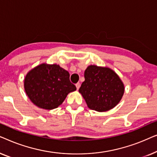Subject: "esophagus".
I'll return each mask as SVG.
<instances>
[{"label": "esophagus", "mask_w": 157, "mask_h": 157, "mask_svg": "<svg viewBox=\"0 0 157 157\" xmlns=\"http://www.w3.org/2000/svg\"><path fill=\"white\" fill-rule=\"evenodd\" d=\"M80 86H81V84L79 83H77L76 84V89L77 90H78L79 89V88H80Z\"/></svg>", "instance_id": "1"}]
</instances>
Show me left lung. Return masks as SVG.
I'll list each match as a JSON object with an SVG mask.
<instances>
[{
    "label": "left lung",
    "instance_id": "obj_1",
    "mask_svg": "<svg viewBox=\"0 0 157 157\" xmlns=\"http://www.w3.org/2000/svg\"><path fill=\"white\" fill-rule=\"evenodd\" d=\"M84 78L78 91L90 109L106 111L121 101L124 93V83L111 68L89 66L85 70Z\"/></svg>",
    "mask_w": 157,
    "mask_h": 157
}]
</instances>
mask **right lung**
Instances as JSON below:
<instances>
[{
    "mask_svg": "<svg viewBox=\"0 0 157 157\" xmlns=\"http://www.w3.org/2000/svg\"><path fill=\"white\" fill-rule=\"evenodd\" d=\"M67 71L57 64L42 63L26 74L24 89L30 100L40 109L51 110L60 106L76 87Z\"/></svg>",
    "mask_w": 157,
    "mask_h": 157,
    "instance_id": "obj_1",
    "label": "right lung"
}]
</instances>
